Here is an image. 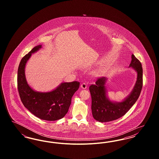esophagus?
<instances>
[{
	"instance_id": "obj_1",
	"label": "esophagus",
	"mask_w": 159,
	"mask_h": 159,
	"mask_svg": "<svg viewBox=\"0 0 159 159\" xmlns=\"http://www.w3.org/2000/svg\"><path fill=\"white\" fill-rule=\"evenodd\" d=\"M80 87L83 89H85L87 88V84L84 83H82L81 85H80Z\"/></svg>"
}]
</instances>
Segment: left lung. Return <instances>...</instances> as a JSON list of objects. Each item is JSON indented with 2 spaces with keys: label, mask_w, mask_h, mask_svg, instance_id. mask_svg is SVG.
Segmentation results:
<instances>
[{
  "label": "left lung",
  "mask_w": 159,
  "mask_h": 159,
  "mask_svg": "<svg viewBox=\"0 0 159 159\" xmlns=\"http://www.w3.org/2000/svg\"><path fill=\"white\" fill-rule=\"evenodd\" d=\"M129 67L133 68L137 73L135 86L127 97L121 102L111 101L107 95L105 77L98 79L95 84L89 87L92 98V113L93 118L99 122L116 120L124 116L136 102L143 88V67L141 63L134 55Z\"/></svg>",
  "instance_id": "left-lung-1"
}]
</instances>
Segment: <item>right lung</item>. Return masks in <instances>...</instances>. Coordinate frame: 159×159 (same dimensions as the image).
<instances>
[{"label":"right lung","mask_w":159,"mask_h":159,"mask_svg":"<svg viewBox=\"0 0 159 159\" xmlns=\"http://www.w3.org/2000/svg\"><path fill=\"white\" fill-rule=\"evenodd\" d=\"M41 48V45L35 46L21 60L18 69V89L23 105L31 113L40 119L55 121L67 113L71 98L78 90L80 83L76 81L63 82L55 89L46 92L33 89L26 80L25 68L31 54Z\"/></svg>","instance_id":"1"}]
</instances>
